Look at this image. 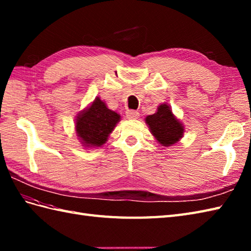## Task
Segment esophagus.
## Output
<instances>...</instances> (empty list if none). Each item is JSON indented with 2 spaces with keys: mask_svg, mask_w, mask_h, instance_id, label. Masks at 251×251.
<instances>
[{
  "mask_svg": "<svg viewBox=\"0 0 251 251\" xmlns=\"http://www.w3.org/2000/svg\"><path fill=\"white\" fill-rule=\"evenodd\" d=\"M138 116H139V112L135 110H127L126 111V117L129 120H137Z\"/></svg>",
  "mask_w": 251,
  "mask_h": 251,
  "instance_id": "34e87169",
  "label": "esophagus"
}]
</instances>
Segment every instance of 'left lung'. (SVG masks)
<instances>
[{
	"instance_id": "8db88e82",
	"label": "left lung",
	"mask_w": 251,
	"mask_h": 251,
	"mask_svg": "<svg viewBox=\"0 0 251 251\" xmlns=\"http://www.w3.org/2000/svg\"><path fill=\"white\" fill-rule=\"evenodd\" d=\"M146 123L152 135L163 147L175 145L183 136L182 124L176 119L170 106L166 103L159 105L156 113L147 116Z\"/></svg>"
}]
</instances>
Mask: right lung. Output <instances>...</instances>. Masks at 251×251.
Listing matches in <instances>:
<instances>
[{
  "label": "right lung",
  "mask_w": 251,
  "mask_h": 251,
  "mask_svg": "<svg viewBox=\"0 0 251 251\" xmlns=\"http://www.w3.org/2000/svg\"><path fill=\"white\" fill-rule=\"evenodd\" d=\"M120 120V114L108 109L103 101L97 97L77 116L75 130L78 139L86 148L101 147L108 140Z\"/></svg>",
  "instance_id": "right-lung-1"
}]
</instances>
